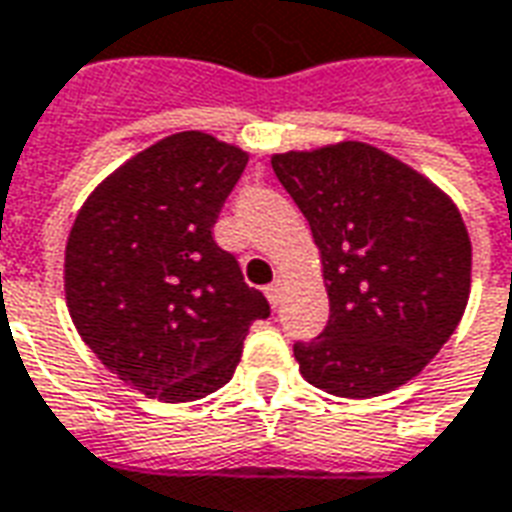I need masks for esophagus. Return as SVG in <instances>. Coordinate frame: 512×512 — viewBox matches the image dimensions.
<instances>
[{
    "label": "esophagus",
    "mask_w": 512,
    "mask_h": 512,
    "mask_svg": "<svg viewBox=\"0 0 512 512\" xmlns=\"http://www.w3.org/2000/svg\"><path fill=\"white\" fill-rule=\"evenodd\" d=\"M282 296H285V282L274 280L271 285H266V299L271 305L277 307L282 302Z\"/></svg>",
    "instance_id": "1"
}]
</instances>
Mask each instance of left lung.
Returning <instances> with one entry per match:
<instances>
[{"mask_svg":"<svg viewBox=\"0 0 512 512\" xmlns=\"http://www.w3.org/2000/svg\"><path fill=\"white\" fill-rule=\"evenodd\" d=\"M321 252L330 321L293 357L343 399L396 391L441 352L471 291V241L457 205L377 146L341 141L271 157Z\"/></svg>","mask_w":512,"mask_h":512,"instance_id":"1","label":"left lung"}]
</instances>
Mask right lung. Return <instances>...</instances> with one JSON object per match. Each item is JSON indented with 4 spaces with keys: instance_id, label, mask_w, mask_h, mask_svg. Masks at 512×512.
Listing matches in <instances>:
<instances>
[{
    "instance_id": "add662e5",
    "label": "right lung",
    "mask_w": 512,
    "mask_h": 512,
    "mask_svg": "<svg viewBox=\"0 0 512 512\" xmlns=\"http://www.w3.org/2000/svg\"><path fill=\"white\" fill-rule=\"evenodd\" d=\"M249 155L188 130L130 157L80 207L66 305L107 371L163 402H194L235 374L266 296L213 241Z\"/></svg>"
}]
</instances>
